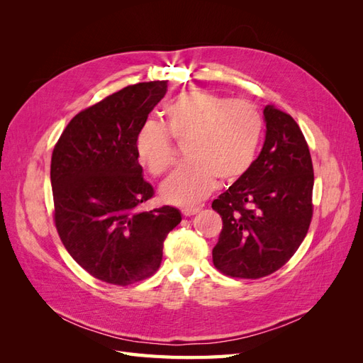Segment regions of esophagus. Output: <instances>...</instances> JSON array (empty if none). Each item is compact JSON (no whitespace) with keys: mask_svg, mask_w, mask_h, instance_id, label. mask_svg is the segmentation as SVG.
<instances>
[{"mask_svg":"<svg viewBox=\"0 0 363 363\" xmlns=\"http://www.w3.org/2000/svg\"><path fill=\"white\" fill-rule=\"evenodd\" d=\"M201 211L200 207H184V208H182V213L184 215V216H192V215H195V213H199Z\"/></svg>","mask_w":363,"mask_h":363,"instance_id":"obj_1","label":"esophagus"}]
</instances>
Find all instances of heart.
<instances>
[{
	"mask_svg": "<svg viewBox=\"0 0 363 363\" xmlns=\"http://www.w3.org/2000/svg\"><path fill=\"white\" fill-rule=\"evenodd\" d=\"M164 127L147 121L138 130L135 152L140 167L160 175L172 163L171 139L183 140L186 162L160 186L162 199L194 206L212 192L216 179L233 183L248 172L262 138V116L244 100L189 91L164 106Z\"/></svg>",
	"mask_w": 363,
	"mask_h": 363,
	"instance_id": "obj_1",
	"label": "heart"
}]
</instances>
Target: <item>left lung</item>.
Instances as JSON below:
<instances>
[{
	"instance_id": "8db88e82",
	"label": "left lung",
	"mask_w": 363,
	"mask_h": 363,
	"mask_svg": "<svg viewBox=\"0 0 363 363\" xmlns=\"http://www.w3.org/2000/svg\"><path fill=\"white\" fill-rule=\"evenodd\" d=\"M265 142L248 172L212 203L223 230L212 256L230 277L260 279L298 250L312 219L313 167L294 118L263 108Z\"/></svg>"
}]
</instances>
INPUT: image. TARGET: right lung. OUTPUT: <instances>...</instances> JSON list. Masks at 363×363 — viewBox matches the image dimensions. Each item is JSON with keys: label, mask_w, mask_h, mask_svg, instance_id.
<instances>
[{"label": "right lung", "mask_w": 363, "mask_h": 363, "mask_svg": "<svg viewBox=\"0 0 363 363\" xmlns=\"http://www.w3.org/2000/svg\"><path fill=\"white\" fill-rule=\"evenodd\" d=\"M167 82L127 86L75 115L51 157L54 221L65 248L98 280L127 284L155 274L179 208L148 212L152 196L136 159L135 138L167 94Z\"/></svg>", "instance_id": "right-lung-1"}]
</instances>
